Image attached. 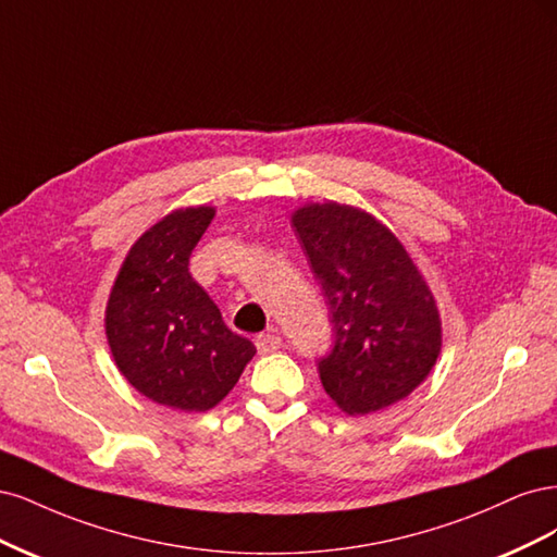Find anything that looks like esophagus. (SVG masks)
<instances>
[{"label": "esophagus", "mask_w": 557, "mask_h": 557, "mask_svg": "<svg viewBox=\"0 0 557 557\" xmlns=\"http://www.w3.org/2000/svg\"><path fill=\"white\" fill-rule=\"evenodd\" d=\"M282 347V339L275 333H261L257 335V349L259 354H273Z\"/></svg>", "instance_id": "34e87169"}]
</instances>
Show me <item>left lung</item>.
<instances>
[{"mask_svg":"<svg viewBox=\"0 0 557 557\" xmlns=\"http://www.w3.org/2000/svg\"><path fill=\"white\" fill-rule=\"evenodd\" d=\"M292 222L335 331L319 358L324 391L351 417L407 398L437 361L442 321L405 245L366 210L335 201L302 206Z\"/></svg>","mask_w":557,"mask_h":557,"instance_id":"1","label":"left lung"}]
</instances>
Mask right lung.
I'll return each mask as SVG.
<instances>
[{"label": "right lung", "instance_id": "add662e5", "mask_svg": "<svg viewBox=\"0 0 557 557\" xmlns=\"http://www.w3.org/2000/svg\"><path fill=\"white\" fill-rule=\"evenodd\" d=\"M214 208H181L129 249L106 305V337L117 370L150 398L208 411L236 386L257 347L226 329L222 312L189 275V257Z\"/></svg>", "mask_w": 557, "mask_h": 557}]
</instances>
